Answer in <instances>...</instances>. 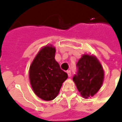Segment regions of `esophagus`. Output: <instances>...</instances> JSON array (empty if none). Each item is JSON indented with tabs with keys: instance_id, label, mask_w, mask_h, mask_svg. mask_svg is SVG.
I'll return each mask as SVG.
<instances>
[{
	"instance_id": "34e87169",
	"label": "esophagus",
	"mask_w": 122,
	"mask_h": 122,
	"mask_svg": "<svg viewBox=\"0 0 122 122\" xmlns=\"http://www.w3.org/2000/svg\"><path fill=\"white\" fill-rule=\"evenodd\" d=\"M66 72H67V74H68V76H69V77L71 76V71H66Z\"/></svg>"
}]
</instances>
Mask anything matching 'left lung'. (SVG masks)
Returning a JSON list of instances; mask_svg holds the SVG:
<instances>
[{
    "label": "left lung",
    "instance_id": "1",
    "mask_svg": "<svg viewBox=\"0 0 122 122\" xmlns=\"http://www.w3.org/2000/svg\"><path fill=\"white\" fill-rule=\"evenodd\" d=\"M76 74L73 81L78 92L86 99L93 97L101 87L104 80V71L95 56L85 54L76 64Z\"/></svg>",
    "mask_w": 122,
    "mask_h": 122
}]
</instances>
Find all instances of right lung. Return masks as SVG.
<instances>
[{
    "mask_svg": "<svg viewBox=\"0 0 122 122\" xmlns=\"http://www.w3.org/2000/svg\"><path fill=\"white\" fill-rule=\"evenodd\" d=\"M56 48H42L30 65L29 79L35 93L44 101H51L58 95L68 75L55 59Z\"/></svg>",
    "mask_w": 122,
    "mask_h": 122,
    "instance_id": "add662e5",
    "label": "right lung"
}]
</instances>
